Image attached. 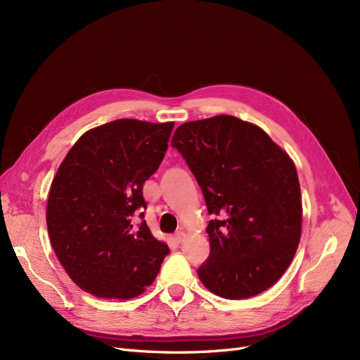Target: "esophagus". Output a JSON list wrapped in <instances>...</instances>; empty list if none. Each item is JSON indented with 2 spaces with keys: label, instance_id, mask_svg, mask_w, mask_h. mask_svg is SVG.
<instances>
[{
  "label": "esophagus",
  "instance_id": "34e87169",
  "mask_svg": "<svg viewBox=\"0 0 360 360\" xmlns=\"http://www.w3.org/2000/svg\"><path fill=\"white\" fill-rule=\"evenodd\" d=\"M184 237H185V234L182 231H178L175 236H173V242L179 245L184 240Z\"/></svg>",
  "mask_w": 360,
  "mask_h": 360
}]
</instances>
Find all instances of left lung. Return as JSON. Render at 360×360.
<instances>
[{
    "instance_id": "left-lung-1",
    "label": "left lung",
    "mask_w": 360,
    "mask_h": 360,
    "mask_svg": "<svg viewBox=\"0 0 360 360\" xmlns=\"http://www.w3.org/2000/svg\"><path fill=\"white\" fill-rule=\"evenodd\" d=\"M176 148L200 185L210 254L197 270L221 298L245 300L271 288L301 237V190L294 162L261 127L233 115L181 124Z\"/></svg>"
}]
</instances>
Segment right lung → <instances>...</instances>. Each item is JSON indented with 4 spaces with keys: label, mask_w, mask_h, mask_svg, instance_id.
I'll list each match as a JSON object with an SVG mask.
<instances>
[{
    "label": "right lung",
    "mask_w": 360,
    "mask_h": 360,
    "mask_svg": "<svg viewBox=\"0 0 360 360\" xmlns=\"http://www.w3.org/2000/svg\"><path fill=\"white\" fill-rule=\"evenodd\" d=\"M175 123L122 118L86 131L63 158L47 202L53 250L72 282L98 298L141 295L157 277L166 243L133 217ZM143 218V212H141Z\"/></svg>",
    "instance_id": "add662e5"
}]
</instances>
